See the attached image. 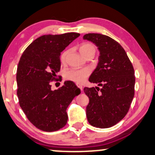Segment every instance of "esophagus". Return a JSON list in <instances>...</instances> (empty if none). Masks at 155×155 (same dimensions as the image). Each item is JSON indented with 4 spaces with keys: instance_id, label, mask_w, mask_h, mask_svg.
I'll use <instances>...</instances> for the list:
<instances>
[{
    "instance_id": "34e87169",
    "label": "esophagus",
    "mask_w": 155,
    "mask_h": 155,
    "mask_svg": "<svg viewBox=\"0 0 155 155\" xmlns=\"http://www.w3.org/2000/svg\"><path fill=\"white\" fill-rule=\"evenodd\" d=\"M76 86H77V87H79L80 89H81V91H82V90H83V87H82V86L80 84H76Z\"/></svg>"
}]
</instances>
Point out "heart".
<instances>
[{"instance_id": "1", "label": "heart", "mask_w": 155, "mask_h": 155, "mask_svg": "<svg viewBox=\"0 0 155 155\" xmlns=\"http://www.w3.org/2000/svg\"><path fill=\"white\" fill-rule=\"evenodd\" d=\"M96 51V48L94 45L91 44V43H83L80 45L79 51L84 57H85L87 55L90 53H94V54ZM68 54V51H64L61 55L60 60L61 63H64L66 60ZM90 71L87 68H83V69H76V68H72V69L68 70L66 71L65 74L66 78L68 80H71L76 83H82L85 81L88 76H89Z\"/></svg>"}]
</instances>
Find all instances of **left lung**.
<instances>
[{
  "mask_svg": "<svg viewBox=\"0 0 155 155\" xmlns=\"http://www.w3.org/2000/svg\"><path fill=\"white\" fill-rule=\"evenodd\" d=\"M98 47L99 62L89 81L101 88L85 87L89 99L87 107L89 123L97 128H109L128 112L134 96V68L122 46L110 37L100 34L83 36Z\"/></svg>",
  "mask_w": 155,
  "mask_h": 155,
  "instance_id": "1",
  "label": "left lung"
}]
</instances>
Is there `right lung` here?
Here are the masks:
<instances>
[{"instance_id": "add662e5", "label": "right lung", "mask_w": 155, "mask_h": 155, "mask_svg": "<svg viewBox=\"0 0 155 155\" xmlns=\"http://www.w3.org/2000/svg\"><path fill=\"white\" fill-rule=\"evenodd\" d=\"M79 36L77 33L44 35L25 48L19 60L16 72L19 104L28 120L44 132L65 126L66 109L81 93L71 81L56 90L51 85L60 71L61 52Z\"/></svg>"}]
</instances>
